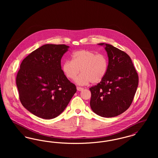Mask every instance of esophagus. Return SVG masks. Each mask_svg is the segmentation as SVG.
I'll list each match as a JSON object with an SVG mask.
<instances>
[{
  "mask_svg": "<svg viewBox=\"0 0 158 158\" xmlns=\"http://www.w3.org/2000/svg\"><path fill=\"white\" fill-rule=\"evenodd\" d=\"M77 90H79V91H82L83 90V88H81V87H79V86H77Z\"/></svg>",
  "mask_w": 158,
  "mask_h": 158,
  "instance_id": "obj_1",
  "label": "esophagus"
}]
</instances>
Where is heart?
Returning <instances> with one entry per match:
<instances>
[{"instance_id":"b5f03b06","label":"heart","mask_w":158,"mask_h":158,"mask_svg":"<svg viewBox=\"0 0 158 158\" xmlns=\"http://www.w3.org/2000/svg\"><path fill=\"white\" fill-rule=\"evenodd\" d=\"M72 57V60H66L62 65L68 78L75 79L81 70L82 74L76 79L78 85L98 83L103 80L108 69V60L104 54L81 50L74 52Z\"/></svg>"}]
</instances>
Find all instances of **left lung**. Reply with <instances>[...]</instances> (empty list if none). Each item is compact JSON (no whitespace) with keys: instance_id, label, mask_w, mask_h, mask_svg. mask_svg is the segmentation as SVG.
<instances>
[{"instance_id":"8db88e82","label":"left lung","mask_w":158,"mask_h":158,"mask_svg":"<svg viewBox=\"0 0 158 158\" xmlns=\"http://www.w3.org/2000/svg\"><path fill=\"white\" fill-rule=\"evenodd\" d=\"M104 45L108 65L104 78L89 88L92 110L102 117H113L126 111L135 95L139 76L127 53L111 44Z\"/></svg>"}]
</instances>
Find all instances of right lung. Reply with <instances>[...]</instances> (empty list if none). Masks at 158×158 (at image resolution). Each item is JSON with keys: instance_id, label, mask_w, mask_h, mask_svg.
Returning <instances> with one entry per match:
<instances>
[{"instance_id": "1", "label": "right lung", "mask_w": 158, "mask_h": 158, "mask_svg": "<svg viewBox=\"0 0 158 158\" xmlns=\"http://www.w3.org/2000/svg\"><path fill=\"white\" fill-rule=\"evenodd\" d=\"M69 46L45 44L23 60L16 83L19 99L30 113L44 119L59 116L76 92L61 67Z\"/></svg>"}]
</instances>
